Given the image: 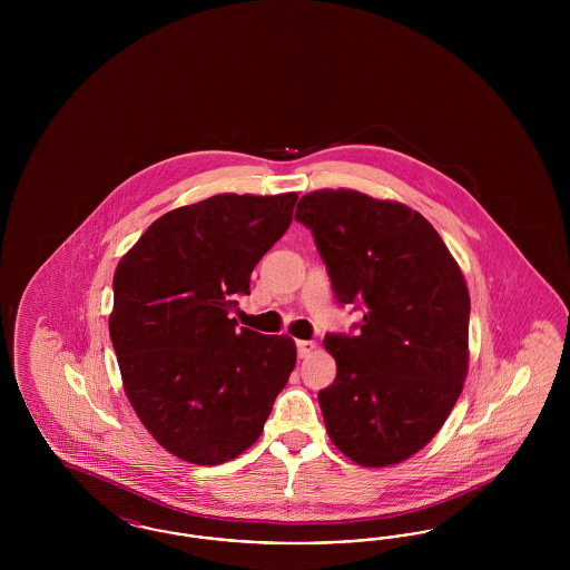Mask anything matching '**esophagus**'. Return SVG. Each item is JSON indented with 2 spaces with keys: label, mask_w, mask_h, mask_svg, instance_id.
I'll use <instances>...</instances> for the list:
<instances>
[{
  "label": "esophagus",
  "mask_w": 570,
  "mask_h": 570,
  "mask_svg": "<svg viewBox=\"0 0 570 570\" xmlns=\"http://www.w3.org/2000/svg\"><path fill=\"white\" fill-rule=\"evenodd\" d=\"M314 351H316V342H309V340H298V358H307V356H312V353H314Z\"/></svg>",
  "instance_id": "1"
}]
</instances>
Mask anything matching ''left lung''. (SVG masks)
Returning a JSON list of instances; mask_svg holds the SVG:
<instances>
[{
    "mask_svg": "<svg viewBox=\"0 0 570 570\" xmlns=\"http://www.w3.org/2000/svg\"><path fill=\"white\" fill-rule=\"evenodd\" d=\"M312 230L356 335L326 333L337 376L318 391L326 432L351 460L382 468L421 451L455 406L468 374L470 295L434 226L406 205L354 190L305 194Z\"/></svg>",
    "mask_w": 570,
    "mask_h": 570,
    "instance_id": "obj_1",
    "label": "left lung"
}]
</instances>
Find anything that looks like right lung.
<instances>
[{
  "label": "right lung",
  "mask_w": 570,
  "mask_h": 570,
  "mask_svg": "<svg viewBox=\"0 0 570 570\" xmlns=\"http://www.w3.org/2000/svg\"><path fill=\"white\" fill-rule=\"evenodd\" d=\"M297 194H217L158 217L119 261L109 331L140 423L184 461L249 449L297 363L295 342L237 325L249 275Z\"/></svg>",
  "instance_id": "add662e5"
}]
</instances>
